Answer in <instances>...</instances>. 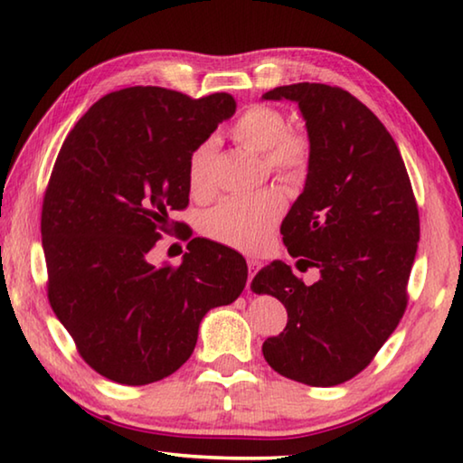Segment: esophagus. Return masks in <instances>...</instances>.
<instances>
[{
	"instance_id": "1",
	"label": "esophagus",
	"mask_w": 463,
	"mask_h": 463,
	"mask_svg": "<svg viewBox=\"0 0 463 463\" xmlns=\"http://www.w3.org/2000/svg\"><path fill=\"white\" fill-rule=\"evenodd\" d=\"M247 265H249V281H247V289H249V286H250V279H253V276L257 273V269L261 268V263L257 261V260H249V261H247Z\"/></svg>"
}]
</instances>
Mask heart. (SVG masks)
I'll return each mask as SVG.
<instances>
[{
	"label": "heart",
	"instance_id": "b5f03b06",
	"mask_svg": "<svg viewBox=\"0 0 463 463\" xmlns=\"http://www.w3.org/2000/svg\"><path fill=\"white\" fill-rule=\"evenodd\" d=\"M286 128L288 124L279 109L253 106L234 122L232 138L249 151L263 155L268 167L278 175L294 179L307 169L308 143L302 135ZM213 140L202 143L190 156L187 184L195 198H206L213 194ZM281 213H284V195L276 190L232 195L203 216V231L222 245L253 253L268 245Z\"/></svg>",
	"mask_w": 463,
	"mask_h": 463
}]
</instances>
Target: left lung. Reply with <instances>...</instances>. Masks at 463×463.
<instances>
[{
	"instance_id": "1",
	"label": "left lung",
	"mask_w": 463,
	"mask_h": 463,
	"mask_svg": "<svg viewBox=\"0 0 463 463\" xmlns=\"http://www.w3.org/2000/svg\"><path fill=\"white\" fill-rule=\"evenodd\" d=\"M300 108L308 132L304 190L281 222L289 255L317 268L312 286L273 261L250 281L288 310L263 343L278 373L328 388L354 378L394 333L420 234L401 151L370 108L341 88L294 83L263 93Z\"/></svg>"
}]
</instances>
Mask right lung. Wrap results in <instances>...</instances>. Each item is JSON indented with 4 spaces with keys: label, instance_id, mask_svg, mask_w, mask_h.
Masks as SVG:
<instances>
[{
    "label": "right lung",
    "instance_id": "right-lung-1",
    "mask_svg": "<svg viewBox=\"0 0 463 463\" xmlns=\"http://www.w3.org/2000/svg\"><path fill=\"white\" fill-rule=\"evenodd\" d=\"M234 109L229 93L138 85L96 101L61 146L41 221L49 300L108 380L167 378L194 354L206 312L247 284L242 255L208 239H194L179 268L148 261L169 214L190 202L192 153Z\"/></svg>",
    "mask_w": 463,
    "mask_h": 463
}]
</instances>
